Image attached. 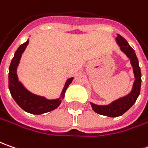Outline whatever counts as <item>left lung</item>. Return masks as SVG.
I'll return each instance as SVG.
<instances>
[{
  "mask_svg": "<svg viewBox=\"0 0 148 148\" xmlns=\"http://www.w3.org/2000/svg\"><path fill=\"white\" fill-rule=\"evenodd\" d=\"M116 41L118 44L119 45L120 49L124 53L128 56L130 59L131 64L134 67V77L135 81L134 83V86L132 91L126 96L117 99L111 103L109 105H97L93 103H90L93 110L101 115H106L109 117H118L123 114L126 111L129 110L135 101L137 100L138 95L140 94V88H141V70L138 66V60L137 58V56L135 54L134 50L128 44L127 40L125 38L118 34L116 38Z\"/></svg>",
  "mask_w": 148,
  "mask_h": 148,
  "instance_id": "left-lung-1",
  "label": "left lung"
}]
</instances>
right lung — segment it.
<instances>
[{
    "instance_id": "obj_1",
    "label": "right lung",
    "mask_w": 148,
    "mask_h": 148,
    "mask_svg": "<svg viewBox=\"0 0 148 148\" xmlns=\"http://www.w3.org/2000/svg\"><path fill=\"white\" fill-rule=\"evenodd\" d=\"M28 43L29 40L21 44L16 50L13 59L11 60L9 68V89L13 99L24 110L33 114H42L57 109L61 104L62 99H47L42 96L32 94L24 88L21 83L19 82L16 74V68L20 62L21 54L25 49ZM72 79L73 77L69 78L66 81L62 93V98H63L66 90L72 82Z\"/></svg>"
}]
</instances>
